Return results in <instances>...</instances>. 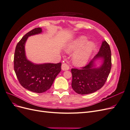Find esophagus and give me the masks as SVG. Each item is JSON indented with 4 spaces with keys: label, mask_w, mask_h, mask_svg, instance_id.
Masks as SVG:
<instances>
[{
    "label": "esophagus",
    "mask_w": 130,
    "mask_h": 130,
    "mask_svg": "<svg viewBox=\"0 0 130 130\" xmlns=\"http://www.w3.org/2000/svg\"><path fill=\"white\" fill-rule=\"evenodd\" d=\"M62 69L63 70H67L69 69V66L67 63H62Z\"/></svg>",
    "instance_id": "esophagus-1"
}]
</instances>
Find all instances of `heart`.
<instances>
[{
	"label": "heart",
	"instance_id": "b5f03b06",
	"mask_svg": "<svg viewBox=\"0 0 130 130\" xmlns=\"http://www.w3.org/2000/svg\"><path fill=\"white\" fill-rule=\"evenodd\" d=\"M87 42V38L81 36L69 45L67 48L68 52H73L82 48L73 55L74 63L77 66H84L87 63L94 48V44L93 42H88L86 44Z\"/></svg>",
	"mask_w": 130,
	"mask_h": 130
}]
</instances>
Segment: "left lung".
I'll list each match as a JSON object with an SVG mask.
<instances>
[{
	"label": "left lung",
	"mask_w": 130,
	"mask_h": 130,
	"mask_svg": "<svg viewBox=\"0 0 130 130\" xmlns=\"http://www.w3.org/2000/svg\"><path fill=\"white\" fill-rule=\"evenodd\" d=\"M102 57L104 63L99 69L93 68V63L98 58ZM112 67L111 52L105 41L102 43L99 52L88 64L80 69L72 68V87L76 93L87 94L100 89L105 85Z\"/></svg>",
	"instance_id": "1"
}]
</instances>
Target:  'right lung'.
<instances>
[{"mask_svg":"<svg viewBox=\"0 0 130 130\" xmlns=\"http://www.w3.org/2000/svg\"><path fill=\"white\" fill-rule=\"evenodd\" d=\"M42 32L40 27L26 34L16 45L14 55V70L18 81L30 91L41 93L48 90L61 70V63L35 64L26 59L25 43L29 36Z\"/></svg>","mask_w":130,"mask_h":130,"instance_id":"1","label":"right lung"}]
</instances>
